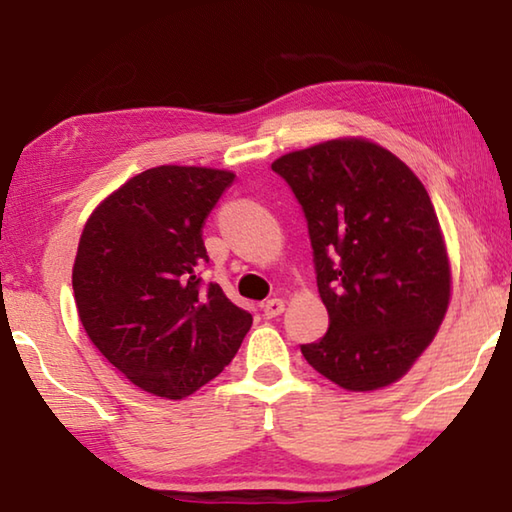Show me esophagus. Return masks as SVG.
<instances>
[{
	"label": "esophagus",
	"mask_w": 512,
	"mask_h": 512,
	"mask_svg": "<svg viewBox=\"0 0 512 512\" xmlns=\"http://www.w3.org/2000/svg\"><path fill=\"white\" fill-rule=\"evenodd\" d=\"M262 311L266 318H277L284 311V300H280V298L266 300V302H262Z\"/></svg>",
	"instance_id": "esophagus-1"
}]
</instances>
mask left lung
<instances>
[{
    "label": "left lung",
    "mask_w": 512,
    "mask_h": 512,
    "mask_svg": "<svg viewBox=\"0 0 512 512\" xmlns=\"http://www.w3.org/2000/svg\"><path fill=\"white\" fill-rule=\"evenodd\" d=\"M305 212L329 327L300 345L348 391L400 379L436 336L449 302V259L427 189L391 151L332 140L277 158Z\"/></svg>",
    "instance_id": "obj_1"
}]
</instances>
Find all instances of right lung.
I'll use <instances>...</instances> for the list:
<instances>
[{"label":"right lung","mask_w":512,"mask_h":512,"mask_svg":"<svg viewBox=\"0 0 512 512\" xmlns=\"http://www.w3.org/2000/svg\"><path fill=\"white\" fill-rule=\"evenodd\" d=\"M235 173L153 167L110 194L85 223L72 287L99 352L142 391H198L235 359L253 325L246 309L203 284V223Z\"/></svg>","instance_id":"obj_1"}]
</instances>
